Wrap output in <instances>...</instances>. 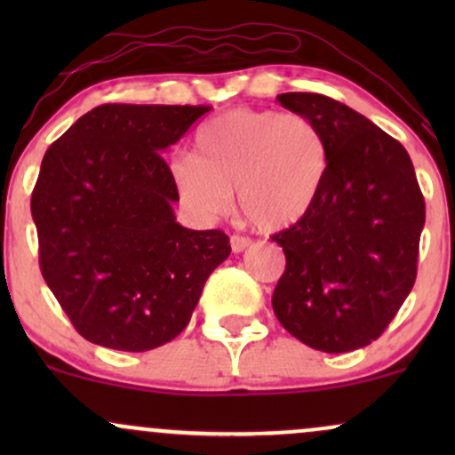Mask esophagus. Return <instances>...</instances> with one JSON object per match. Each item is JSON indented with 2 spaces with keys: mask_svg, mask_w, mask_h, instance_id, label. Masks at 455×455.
Masks as SVG:
<instances>
[{
  "mask_svg": "<svg viewBox=\"0 0 455 455\" xmlns=\"http://www.w3.org/2000/svg\"><path fill=\"white\" fill-rule=\"evenodd\" d=\"M250 245H252V239L250 237H243V235H233L231 237V250L235 254L243 252V250H248Z\"/></svg>",
  "mask_w": 455,
  "mask_h": 455,
  "instance_id": "1",
  "label": "esophagus"
}]
</instances>
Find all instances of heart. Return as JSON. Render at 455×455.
<instances>
[{"instance_id": "1", "label": "heart", "mask_w": 455, "mask_h": 455, "mask_svg": "<svg viewBox=\"0 0 455 455\" xmlns=\"http://www.w3.org/2000/svg\"><path fill=\"white\" fill-rule=\"evenodd\" d=\"M327 173V145L310 119L271 108H233L195 137V156H177L171 175L181 203L203 218L233 207L265 231L293 227L312 210Z\"/></svg>"}]
</instances>
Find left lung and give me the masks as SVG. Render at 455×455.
<instances>
[{
	"label": "left lung",
	"instance_id": "8db88e82",
	"mask_svg": "<svg viewBox=\"0 0 455 455\" xmlns=\"http://www.w3.org/2000/svg\"><path fill=\"white\" fill-rule=\"evenodd\" d=\"M327 145L312 210L275 233L286 269L271 306L282 327L323 353L368 347L387 329L417 278L426 203L406 149L347 104L280 93Z\"/></svg>",
	"mask_w": 455,
	"mask_h": 455
}]
</instances>
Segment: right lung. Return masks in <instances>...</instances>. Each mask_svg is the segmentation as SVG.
<instances>
[{
    "instance_id": "1",
    "label": "right lung",
    "mask_w": 455,
    "mask_h": 455,
    "mask_svg": "<svg viewBox=\"0 0 455 455\" xmlns=\"http://www.w3.org/2000/svg\"><path fill=\"white\" fill-rule=\"evenodd\" d=\"M212 107L102 104L46 149L31 192L40 271L85 340L143 353L184 331L231 254L218 228L175 222L160 151Z\"/></svg>"
}]
</instances>
